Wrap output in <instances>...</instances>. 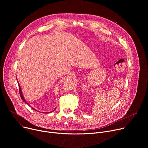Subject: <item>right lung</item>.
Instances as JSON below:
<instances>
[{
    "label": "right lung",
    "mask_w": 148,
    "mask_h": 148,
    "mask_svg": "<svg viewBox=\"0 0 148 148\" xmlns=\"http://www.w3.org/2000/svg\"><path fill=\"white\" fill-rule=\"evenodd\" d=\"M18 87H19V88H18V90H19V93H20V95L21 98H22V100H23L24 102H26V101H25V99H24V97H23V95H22V90H21V88H20V86H19V84H18ZM56 110V109H54V110Z\"/></svg>",
    "instance_id": "1"
}]
</instances>
